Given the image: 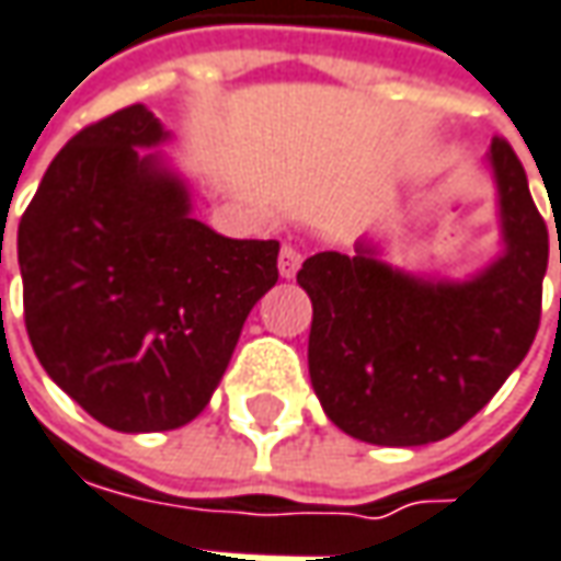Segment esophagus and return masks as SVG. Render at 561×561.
I'll return each mask as SVG.
<instances>
[{
    "label": "esophagus",
    "instance_id": "obj_1",
    "mask_svg": "<svg viewBox=\"0 0 561 561\" xmlns=\"http://www.w3.org/2000/svg\"><path fill=\"white\" fill-rule=\"evenodd\" d=\"M300 270V251L298 248H291V244H285L279 251V276L282 279H295Z\"/></svg>",
    "mask_w": 561,
    "mask_h": 561
}]
</instances>
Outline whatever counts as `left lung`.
Returning <instances> with one entry per match:
<instances>
[{
	"label": "left lung",
	"mask_w": 561,
	"mask_h": 561,
	"mask_svg": "<svg viewBox=\"0 0 561 561\" xmlns=\"http://www.w3.org/2000/svg\"><path fill=\"white\" fill-rule=\"evenodd\" d=\"M484 164L496 188L500 254L481 270L459 279L410 273L385 261V242L373 236L354 244V257L319 251L300 266L298 285L313 300L310 381L344 435L378 447L444 440L534 344L547 222L503 139H493Z\"/></svg>",
	"instance_id": "1"
}]
</instances>
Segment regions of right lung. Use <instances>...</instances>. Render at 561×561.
Returning <instances> with one entry per match:
<instances>
[{
  "instance_id": "right-lung-1",
  "label": "right lung",
  "mask_w": 561,
  "mask_h": 561,
  "mask_svg": "<svg viewBox=\"0 0 561 561\" xmlns=\"http://www.w3.org/2000/svg\"><path fill=\"white\" fill-rule=\"evenodd\" d=\"M170 139L146 105L87 126L55 154L18 226L36 357L126 435L202 413L251 307L279 279V242L226 239L195 220L188 180L161 151Z\"/></svg>"
}]
</instances>
